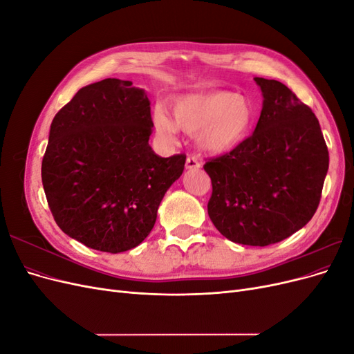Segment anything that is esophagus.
<instances>
[{"instance_id":"esophagus-1","label":"esophagus","mask_w":354,"mask_h":354,"mask_svg":"<svg viewBox=\"0 0 354 354\" xmlns=\"http://www.w3.org/2000/svg\"><path fill=\"white\" fill-rule=\"evenodd\" d=\"M201 168V162L195 156H189L186 159V169H198Z\"/></svg>"}]
</instances>
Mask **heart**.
<instances>
[{
	"mask_svg": "<svg viewBox=\"0 0 354 354\" xmlns=\"http://www.w3.org/2000/svg\"><path fill=\"white\" fill-rule=\"evenodd\" d=\"M168 113L158 108L153 124L159 136L173 137L177 128L195 134L198 146L209 155H224L248 138L254 124V108L241 94L223 90L180 94L171 99Z\"/></svg>",
	"mask_w": 354,
	"mask_h": 354,
	"instance_id": "1",
	"label": "heart"
}]
</instances>
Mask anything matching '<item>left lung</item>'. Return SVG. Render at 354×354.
I'll return each mask as SVG.
<instances>
[{
  "instance_id": "left-lung-1",
  "label": "left lung",
  "mask_w": 354,
  "mask_h": 354,
  "mask_svg": "<svg viewBox=\"0 0 354 354\" xmlns=\"http://www.w3.org/2000/svg\"><path fill=\"white\" fill-rule=\"evenodd\" d=\"M263 109L252 136L234 151L208 159V216L229 241L267 246L312 220L329 167L313 111L285 84L255 78Z\"/></svg>"
}]
</instances>
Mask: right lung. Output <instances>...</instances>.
I'll return each instance as SVG.
<instances>
[{
    "instance_id": "right-lung-1",
    "label": "right lung",
    "mask_w": 354,
    "mask_h": 354,
    "mask_svg": "<svg viewBox=\"0 0 354 354\" xmlns=\"http://www.w3.org/2000/svg\"><path fill=\"white\" fill-rule=\"evenodd\" d=\"M151 102L131 81L82 87L56 113L41 165L57 226L88 248L118 254L142 243L186 155L149 146Z\"/></svg>"
}]
</instances>
